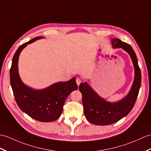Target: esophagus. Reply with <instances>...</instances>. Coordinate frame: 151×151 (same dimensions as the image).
I'll list each match as a JSON object with an SVG mask.
<instances>
[{
  "label": "esophagus",
  "mask_w": 151,
  "mask_h": 151,
  "mask_svg": "<svg viewBox=\"0 0 151 151\" xmlns=\"http://www.w3.org/2000/svg\"><path fill=\"white\" fill-rule=\"evenodd\" d=\"M76 83H77V85L79 86L80 83L82 82V80L80 79V78H76Z\"/></svg>",
  "instance_id": "1"
}]
</instances>
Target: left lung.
Listing matches in <instances>:
<instances>
[{"label": "left lung", "mask_w": 151, "mask_h": 151, "mask_svg": "<svg viewBox=\"0 0 151 151\" xmlns=\"http://www.w3.org/2000/svg\"><path fill=\"white\" fill-rule=\"evenodd\" d=\"M111 42L113 47L122 48L130 55L135 69L134 80L127 96L116 103L107 102L101 99L87 83L80 84L84 114L87 120L94 125H111L127 116L134 106L141 86V71L134 51L129 44L118 38L112 39Z\"/></svg>", "instance_id": "8db88e82"}]
</instances>
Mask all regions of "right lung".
I'll list each match as a JSON object with an SVG mask.
<instances>
[{
    "label": "right lung",
    "instance_id": "right-lung-1",
    "mask_svg": "<svg viewBox=\"0 0 151 151\" xmlns=\"http://www.w3.org/2000/svg\"><path fill=\"white\" fill-rule=\"evenodd\" d=\"M42 38H34L17 49L10 68V83L16 102L21 110L35 120L50 122L60 116L66 99L72 91L78 89V86L76 78L68 82H58L39 91L31 89L22 82L18 73V60L20 51L27 44Z\"/></svg>",
    "mask_w": 151,
    "mask_h": 151
}]
</instances>
